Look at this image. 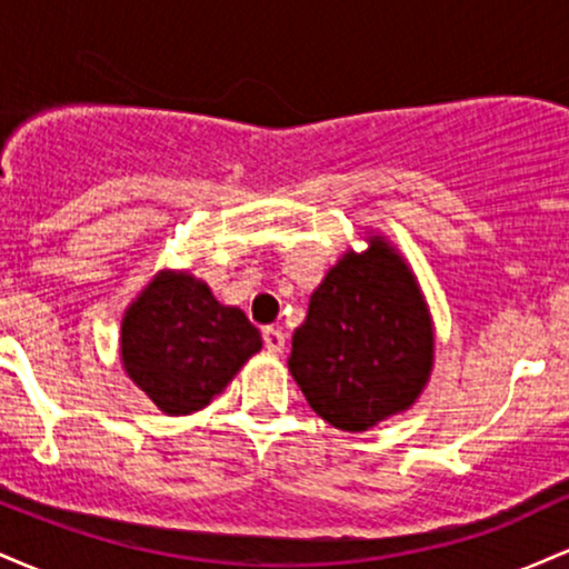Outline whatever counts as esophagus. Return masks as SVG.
<instances>
[{
  "instance_id": "34e87169",
  "label": "esophagus",
  "mask_w": 569,
  "mask_h": 569,
  "mask_svg": "<svg viewBox=\"0 0 569 569\" xmlns=\"http://www.w3.org/2000/svg\"><path fill=\"white\" fill-rule=\"evenodd\" d=\"M262 339H264V348L270 352H283L286 348V335L280 329H272V326H267V329L262 331Z\"/></svg>"
}]
</instances>
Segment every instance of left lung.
<instances>
[{
	"instance_id": "8db88e82",
	"label": "left lung",
	"mask_w": 569,
	"mask_h": 569,
	"mask_svg": "<svg viewBox=\"0 0 569 569\" xmlns=\"http://www.w3.org/2000/svg\"><path fill=\"white\" fill-rule=\"evenodd\" d=\"M433 369V321L409 264L382 234L348 251L310 297L289 371L318 417L350 433L407 411Z\"/></svg>"
}]
</instances>
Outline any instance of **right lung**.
<instances>
[{"instance_id": "obj_1", "label": "right lung", "mask_w": 569, "mask_h": 569, "mask_svg": "<svg viewBox=\"0 0 569 569\" xmlns=\"http://www.w3.org/2000/svg\"><path fill=\"white\" fill-rule=\"evenodd\" d=\"M259 350L262 335L246 312L219 305L189 272H158L122 316V367L171 417L208 407Z\"/></svg>"}]
</instances>
